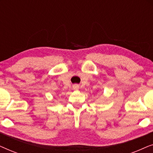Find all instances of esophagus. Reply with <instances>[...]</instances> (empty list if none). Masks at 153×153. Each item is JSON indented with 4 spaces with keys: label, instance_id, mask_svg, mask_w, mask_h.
<instances>
[{
    "label": "esophagus",
    "instance_id": "1",
    "mask_svg": "<svg viewBox=\"0 0 153 153\" xmlns=\"http://www.w3.org/2000/svg\"><path fill=\"white\" fill-rule=\"evenodd\" d=\"M73 89L74 90H76V91H77V90L79 89V86L78 85H74V86H73Z\"/></svg>",
    "mask_w": 153,
    "mask_h": 153
}]
</instances>
